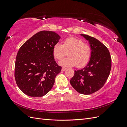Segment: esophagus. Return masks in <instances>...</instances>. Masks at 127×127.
Wrapping results in <instances>:
<instances>
[{
  "mask_svg": "<svg viewBox=\"0 0 127 127\" xmlns=\"http://www.w3.org/2000/svg\"><path fill=\"white\" fill-rule=\"evenodd\" d=\"M66 70V68H64V67H63L62 69H61V70H62V71H64Z\"/></svg>",
  "mask_w": 127,
  "mask_h": 127,
  "instance_id": "esophagus-1",
  "label": "esophagus"
}]
</instances>
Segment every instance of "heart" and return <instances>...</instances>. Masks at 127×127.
Segmentation results:
<instances>
[{
  "mask_svg": "<svg viewBox=\"0 0 127 127\" xmlns=\"http://www.w3.org/2000/svg\"><path fill=\"white\" fill-rule=\"evenodd\" d=\"M68 57L61 60V66L71 67L76 65L77 67L85 66L89 61L91 56V46L75 37H68L63 44L57 43L53 48V55L55 58L60 60L66 55Z\"/></svg>",
  "mask_w": 127,
  "mask_h": 127,
  "instance_id": "heart-1",
  "label": "heart"
}]
</instances>
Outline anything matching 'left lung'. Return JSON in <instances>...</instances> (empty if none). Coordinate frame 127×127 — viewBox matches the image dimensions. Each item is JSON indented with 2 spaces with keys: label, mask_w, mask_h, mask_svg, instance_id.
Returning <instances> with one entry per match:
<instances>
[{
  "label": "left lung",
  "mask_w": 127,
  "mask_h": 127,
  "mask_svg": "<svg viewBox=\"0 0 127 127\" xmlns=\"http://www.w3.org/2000/svg\"><path fill=\"white\" fill-rule=\"evenodd\" d=\"M80 35L89 42L91 56L85 67L75 70L70 83L78 93L88 95L98 91L104 85L111 71V58L109 50L100 41L86 34Z\"/></svg>",
  "instance_id": "1"
}]
</instances>
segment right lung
I'll list each match as a JSON object with an SVG mask.
<instances>
[{"mask_svg": "<svg viewBox=\"0 0 127 127\" xmlns=\"http://www.w3.org/2000/svg\"><path fill=\"white\" fill-rule=\"evenodd\" d=\"M61 37L42 31L23 44L17 52L15 78L19 88L29 96H43L51 90L61 67L56 63L53 48Z\"/></svg>", "mask_w": 127, "mask_h": 127, "instance_id": "1", "label": "right lung"}]
</instances>
